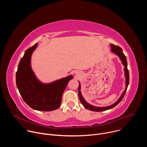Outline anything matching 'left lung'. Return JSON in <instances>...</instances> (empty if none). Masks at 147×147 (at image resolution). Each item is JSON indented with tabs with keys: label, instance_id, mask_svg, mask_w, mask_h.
<instances>
[{
	"label": "left lung",
	"instance_id": "left-lung-1",
	"mask_svg": "<svg viewBox=\"0 0 147 147\" xmlns=\"http://www.w3.org/2000/svg\"><path fill=\"white\" fill-rule=\"evenodd\" d=\"M111 51L112 52H113L115 54H116L121 60L122 63L123 65V66H124V74H125V88L124 91H123V92L122 93L121 95L120 96V97L119 98V99L113 104L111 105L110 106L108 107H95V106H92L91 105L89 104L88 103H87L86 100L84 99L83 96L81 95V85H80V82H79V86H78V96H79V99L80 102H81V103L82 104V105L86 109L91 111H94V112H102V111H107L108 109H111L113 108H114L115 107H116L117 104H119V103H120V102L122 100V99L123 98L125 92H126L129 84V70L127 69V59L126 57L125 56L123 52L122 49L116 45H115L113 44H111Z\"/></svg>",
	"mask_w": 147,
	"mask_h": 147
}]
</instances>
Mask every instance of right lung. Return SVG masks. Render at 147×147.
I'll use <instances>...</instances> for the list:
<instances>
[{
    "mask_svg": "<svg viewBox=\"0 0 147 147\" xmlns=\"http://www.w3.org/2000/svg\"><path fill=\"white\" fill-rule=\"evenodd\" d=\"M28 48L21 59L16 73V85L24 102L34 110L52 111L60 107L62 95L72 75L44 84L35 76L31 66V55L37 47Z\"/></svg>",
    "mask_w": 147,
    "mask_h": 147,
    "instance_id": "add662e5",
    "label": "right lung"
}]
</instances>
